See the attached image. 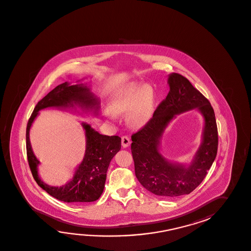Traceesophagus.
<instances>
[{
    "instance_id": "34e87169",
    "label": "esophagus",
    "mask_w": 251,
    "mask_h": 251,
    "mask_svg": "<svg viewBox=\"0 0 251 251\" xmlns=\"http://www.w3.org/2000/svg\"><path fill=\"white\" fill-rule=\"evenodd\" d=\"M130 139L128 138V136H123L122 138V146L123 148H128V146L130 145Z\"/></svg>"
}]
</instances>
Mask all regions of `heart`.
Returning a JSON list of instances; mask_svg holds the SVG:
<instances>
[{
    "mask_svg": "<svg viewBox=\"0 0 251 251\" xmlns=\"http://www.w3.org/2000/svg\"><path fill=\"white\" fill-rule=\"evenodd\" d=\"M153 97L149 85L140 82L123 87L113 99L115 113L128 114V123L134 128H141L149 123L152 114Z\"/></svg>",
    "mask_w": 251,
    "mask_h": 251,
    "instance_id": "obj_1",
    "label": "heart"
}]
</instances>
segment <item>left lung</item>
<instances>
[{
    "mask_svg": "<svg viewBox=\"0 0 251 251\" xmlns=\"http://www.w3.org/2000/svg\"><path fill=\"white\" fill-rule=\"evenodd\" d=\"M170 91L143 128L131 137L136 177L149 192L174 199L189 194L205 179L215 161L218 132L211 103L186 77L168 76ZM196 108L204 118L200 148L189 164L170 162L159 152L160 138L169 123L180 113Z\"/></svg>",
    "mask_w": 251,
    "mask_h": 251,
    "instance_id": "obj_1",
    "label": "left lung"
}]
</instances>
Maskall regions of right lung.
<instances>
[{
	"label": "right lung",
	"mask_w": 251,
	"mask_h": 251,
	"mask_svg": "<svg viewBox=\"0 0 251 251\" xmlns=\"http://www.w3.org/2000/svg\"><path fill=\"white\" fill-rule=\"evenodd\" d=\"M49 107L59 108L75 113L78 112V108L82 113H92L98 116L100 99L91 92L87 83L72 85L64 82L53 88L37 102L28 120L26 132L27 161L32 175L38 186L51 197L67 203H87L98 200L104 189L109 164L121 149L122 139L118 136L102 135L95 130L90 124L82 123L86 135V151L84 158L75 170L72 179L60 187L46 184L38 175L40 162L32 150L29 131L32 123L39 114V111Z\"/></svg>",
	"instance_id": "add662e5"
}]
</instances>
